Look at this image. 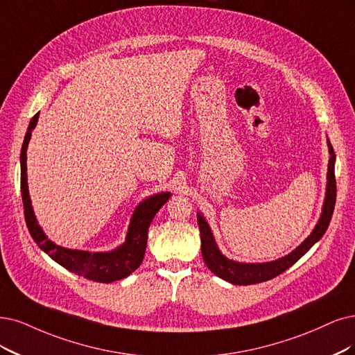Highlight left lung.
<instances>
[{
    "instance_id": "1",
    "label": "left lung",
    "mask_w": 355,
    "mask_h": 355,
    "mask_svg": "<svg viewBox=\"0 0 355 355\" xmlns=\"http://www.w3.org/2000/svg\"><path fill=\"white\" fill-rule=\"evenodd\" d=\"M327 148H329V162H327V175H326V193L322 206V214L318 220L316 227L313 228L309 237L301 243L295 250L288 253L284 257H279L272 261H265V263H243V261L231 260L227 256L222 254L219 247L215 241L211 227L203 218L200 212H198V224L200 230V241H202V256L206 266L214 272L216 277L224 279L234 285H252L269 281L279 273L285 272L288 268H291L298 259L303 257L310 248L316 244L326 232L329 222L332 219L335 200H336V181H335V152L332 144L327 139Z\"/></svg>"
}]
</instances>
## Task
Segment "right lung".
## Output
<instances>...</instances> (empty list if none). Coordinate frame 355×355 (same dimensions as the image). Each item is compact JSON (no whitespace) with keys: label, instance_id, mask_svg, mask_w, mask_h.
Masks as SVG:
<instances>
[{"label":"right lung","instance_id":"obj_1","mask_svg":"<svg viewBox=\"0 0 355 355\" xmlns=\"http://www.w3.org/2000/svg\"><path fill=\"white\" fill-rule=\"evenodd\" d=\"M37 118L39 112L29 123L20 153L21 199L24 206L26 225L29 228L32 239L39 245V248L45 252L52 260H55L58 265L78 275V277L102 284H110L127 278L128 275L133 273L143 261L144 252H146L148 230L150 227V222L155 218L156 212L168 202V199L171 198V193H156L153 196H149L148 199H144L136 206L133 215L130 218L125 241L121 245L114 248V250L92 253L86 250H74V248H67L55 244L46 237V234L41 228V225L37 224L29 196L28 165H26L28 155H26V150H28L29 146L32 131L37 124Z\"/></svg>","mask_w":355,"mask_h":355}]
</instances>
